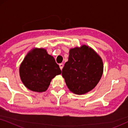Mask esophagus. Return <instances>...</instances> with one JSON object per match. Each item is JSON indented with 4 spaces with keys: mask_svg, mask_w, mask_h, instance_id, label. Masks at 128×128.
Wrapping results in <instances>:
<instances>
[{
    "mask_svg": "<svg viewBox=\"0 0 128 128\" xmlns=\"http://www.w3.org/2000/svg\"><path fill=\"white\" fill-rule=\"evenodd\" d=\"M59 65V68H60V69L62 70L63 69V67H64V64H60Z\"/></svg>",
    "mask_w": 128,
    "mask_h": 128,
    "instance_id": "obj_1",
    "label": "esophagus"
}]
</instances>
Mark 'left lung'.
Here are the masks:
<instances>
[{
	"label": "left lung",
	"mask_w": 128,
	"mask_h": 128,
	"mask_svg": "<svg viewBox=\"0 0 128 128\" xmlns=\"http://www.w3.org/2000/svg\"><path fill=\"white\" fill-rule=\"evenodd\" d=\"M103 73V63L98 55L86 45L71 49L69 59L62 69V76L70 90L86 93L98 83Z\"/></svg>",
	"instance_id": "obj_1"
}]
</instances>
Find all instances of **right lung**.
Segmentation results:
<instances>
[{
	"label": "right lung",
	"instance_id": "obj_1",
	"mask_svg": "<svg viewBox=\"0 0 128 128\" xmlns=\"http://www.w3.org/2000/svg\"><path fill=\"white\" fill-rule=\"evenodd\" d=\"M61 72L54 58L44 49H35L28 54L20 67L24 86L36 92H45L52 78Z\"/></svg>",
	"mask_w": 128,
	"mask_h": 128
}]
</instances>
